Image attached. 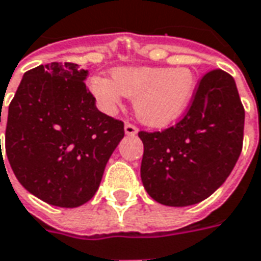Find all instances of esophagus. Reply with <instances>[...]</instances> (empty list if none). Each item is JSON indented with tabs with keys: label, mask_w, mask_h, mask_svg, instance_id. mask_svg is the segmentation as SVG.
Here are the masks:
<instances>
[{
	"label": "esophagus",
	"mask_w": 261,
	"mask_h": 261,
	"mask_svg": "<svg viewBox=\"0 0 261 261\" xmlns=\"http://www.w3.org/2000/svg\"><path fill=\"white\" fill-rule=\"evenodd\" d=\"M125 134L129 135V136H132V135H136L138 134V127L132 125V123H129L127 122L126 125H125Z\"/></svg>",
	"instance_id": "1"
}]
</instances>
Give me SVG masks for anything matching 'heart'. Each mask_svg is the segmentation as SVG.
<instances>
[{"label":"heart","instance_id":"1","mask_svg":"<svg viewBox=\"0 0 261 261\" xmlns=\"http://www.w3.org/2000/svg\"><path fill=\"white\" fill-rule=\"evenodd\" d=\"M112 80L92 77L90 88L107 112L121 105L122 97L135 99V114L149 126H166L186 111L195 90V75L187 67H118Z\"/></svg>","mask_w":261,"mask_h":261}]
</instances>
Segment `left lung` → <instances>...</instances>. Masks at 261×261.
<instances>
[{"mask_svg": "<svg viewBox=\"0 0 261 261\" xmlns=\"http://www.w3.org/2000/svg\"><path fill=\"white\" fill-rule=\"evenodd\" d=\"M245 108L233 77L221 68L198 81L182 119L162 132L140 130V177L169 206L198 204L228 178L243 146Z\"/></svg>", "mask_w": 261, "mask_h": 261, "instance_id": "left-lung-1", "label": "left lung"}]
</instances>
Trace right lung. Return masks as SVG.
<instances>
[{"label": "right lung", "mask_w": 261, "mask_h": 261, "mask_svg": "<svg viewBox=\"0 0 261 261\" xmlns=\"http://www.w3.org/2000/svg\"><path fill=\"white\" fill-rule=\"evenodd\" d=\"M74 63H49L25 73L8 108L5 153L14 174L39 199L62 208L97 193L123 122L98 111ZM3 156V151H1Z\"/></svg>", "instance_id": "obj_1"}]
</instances>
